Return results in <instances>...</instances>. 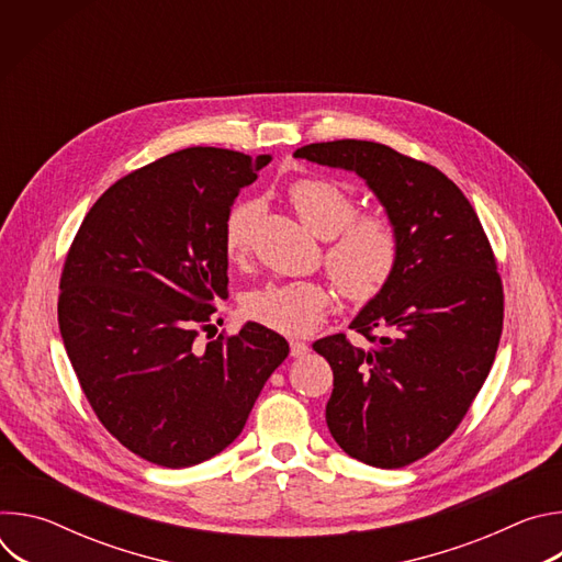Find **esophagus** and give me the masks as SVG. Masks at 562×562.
<instances>
[{
	"instance_id": "34e87169",
	"label": "esophagus",
	"mask_w": 562,
	"mask_h": 562,
	"mask_svg": "<svg viewBox=\"0 0 562 562\" xmlns=\"http://www.w3.org/2000/svg\"><path fill=\"white\" fill-rule=\"evenodd\" d=\"M308 345L306 342H300V340H291V358H304L308 356Z\"/></svg>"
}]
</instances>
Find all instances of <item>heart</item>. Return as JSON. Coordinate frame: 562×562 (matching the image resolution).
<instances>
[{"label": "heart", "mask_w": 562, "mask_h": 562, "mask_svg": "<svg viewBox=\"0 0 562 562\" xmlns=\"http://www.w3.org/2000/svg\"><path fill=\"white\" fill-rule=\"evenodd\" d=\"M289 200L313 235L331 237L327 267L342 293L351 300L373 297L391 278L397 260L391 222L382 215H356L353 195L325 178L293 182ZM256 215V202H239L226 215L224 251L231 260L243 256ZM331 295L319 282H276L249 293L245 313L273 331L306 336L323 323Z\"/></svg>", "instance_id": "obj_1"}]
</instances>
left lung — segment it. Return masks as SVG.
Here are the masks:
<instances>
[{
	"label": "left lung",
	"mask_w": 562,
	"mask_h": 562,
	"mask_svg": "<svg viewBox=\"0 0 562 562\" xmlns=\"http://www.w3.org/2000/svg\"><path fill=\"white\" fill-rule=\"evenodd\" d=\"M293 157L356 173L397 237L386 284L351 329L313 351L334 369L327 427L351 458L397 469L434 451L485 384L503 331V284L487 235L462 191L436 167L378 142L306 144Z\"/></svg>",
	"instance_id": "1"
}]
</instances>
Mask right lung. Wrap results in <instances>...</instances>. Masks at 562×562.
<instances>
[{
	"mask_svg": "<svg viewBox=\"0 0 562 562\" xmlns=\"http://www.w3.org/2000/svg\"><path fill=\"white\" fill-rule=\"evenodd\" d=\"M269 162L213 146L171 153L115 182L66 256L57 315L68 360L102 425L159 467L224 451L289 356L258 323L195 342L228 297L231 204Z\"/></svg>",
	"mask_w": 562,
	"mask_h": 562,
	"instance_id": "add662e5",
	"label": "right lung"
}]
</instances>
